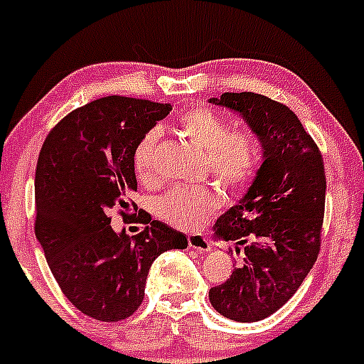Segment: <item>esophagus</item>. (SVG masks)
<instances>
[{"label":"esophagus","instance_id":"esophagus-1","mask_svg":"<svg viewBox=\"0 0 364 364\" xmlns=\"http://www.w3.org/2000/svg\"><path fill=\"white\" fill-rule=\"evenodd\" d=\"M187 243H189L191 249H196L200 252H208L210 250V240L205 238L203 235H189Z\"/></svg>","mask_w":364,"mask_h":364}]
</instances>
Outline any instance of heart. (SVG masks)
<instances>
[{
	"mask_svg": "<svg viewBox=\"0 0 364 364\" xmlns=\"http://www.w3.org/2000/svg\"><path fill=\"white\" fill-rule=\"evenodd\" d=\"M183 138L201 149L205 168L230 189H240L256 173L261 161L259 144L249 131H230L226 119L208 108H193L177 122ZM159 133L149 131L133 152L138 181H156V156ZM220 203L215 187L207 183L171 187L156 200V212L163 220L181 230H194L208 219Z\"/></svg>",
	"mask_w": 364,
	"mask_h": 364,
	"instance_id": "obj_1",
	"label": "heart"
}]
</instances>
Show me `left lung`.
I'll return each mask as SVG.
<instances>
[{"label": "left lung", "instance_id": "obj_1", "mask_svg": "<svg viewBox=\"0 0 364 364\" xmlns=\"http://www.w3.org/2000/svg\"><path fill=\"white\" fill-rule=\"evenodd\" d=\"M210 103L242 115L263 147L252 186L213 226L215 237L243 245V264L208 293L220 316L256 322L289 301L319 256L324 163L286 105L256 92H224Z\"/></svg>", "mask_w": 364, "mask_h": 364}]
</instances>
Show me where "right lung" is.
Wrapping results in <instances>:
<instances>
[{"label":"right lung","mask_w":364,"mask_h":364,"mask_svg":"<svg viewBox=\"0 0 364 364\" xmlns=\"http://www.w3.org/2000/svg\"><path fill=\"white\" fill-rule=\"evenodd\" d=\"M171 112L170 103L107 96L66 115L40 151L35 177V233L63 294L103 322L133 316L149 269L164 250L186 249L181 231L138 212L144 231L110 226V210L129 217L136 191L133 152Z\"/></svg>","instance_id":"obj_1"}]
</instances>
